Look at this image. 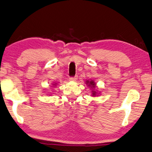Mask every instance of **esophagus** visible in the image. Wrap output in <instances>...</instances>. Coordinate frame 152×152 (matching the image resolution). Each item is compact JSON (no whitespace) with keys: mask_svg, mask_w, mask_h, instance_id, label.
Returning <instances> with one entry per match:
<instances>
[{"mask_svg":"<svg viewBox=\"0 0 152 152\" xmlns=\"http://www.w3.org/2000/svg\"><path fill=\"white\" fill-rule=\"evenodd\" d=\"M77 79V76H75V77H70V81H76Z\"/></svg>","mask_w":152,"mask_h":152,"instance_id":"obj_1","label":"esophagus"}]
</instances>
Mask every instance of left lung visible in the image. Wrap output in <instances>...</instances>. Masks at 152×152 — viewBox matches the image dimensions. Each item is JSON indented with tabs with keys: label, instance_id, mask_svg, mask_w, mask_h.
<instances>
[{
	"label": "left lung",
	"instance_id": "1",
	"mask_svg": "<svg viewBox=\"0 0 152 152\" xmlns=\"http://www.w3.org/2000/svg\"><path fill=\"white\" fill-rule=\"evenodd\" d=\"M86 84H88V86H89V87H91V88H95L96 87V83L94 82L93 80L91 81H86ZM92 94H93V96H95L96 95V91H92Z\"/></svg>",
	"mask_w": 152,
	"mask_h": 152
}]
</instances>
